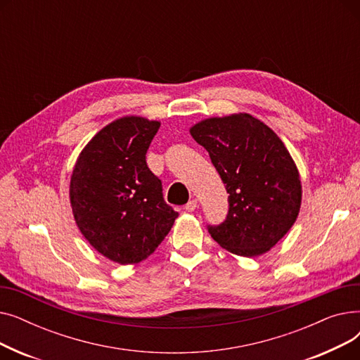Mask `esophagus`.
<instances>
[{"mask_svg":"<svg viewBox=\"0 0 360 360\" xmlns=\"http://www.w3.org/2000/svg\"><path fill=\"white\" fill-rule=\"evenodd\" d=\"M197 205H198L197 200H191V201H188V202L185 204V210H186V212H194V210L197 209Z\"/></svg>","mask_w":360,"mask_h":360,"instance_id":"esophagus-1","label":"esophagus"}]
</instances>
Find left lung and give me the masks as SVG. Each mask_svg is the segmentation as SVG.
<instances>
[{"label":"left lung","instance_id":"1","mask_svg":"<svg viewBox=\"0 0 360 360\" xmlns=\"http://www.w3.org/2000/svg\"><path fill=\"white\" fill-rule=\"evenodd\" d=\"M209 151L229 197V210L212 238L232 254L267 252L293 226L302 200L297 167L276 132L250 113L209 118L191 129Z\"/></svg>","mask_w":360,"mask_h":360}]
</instances>
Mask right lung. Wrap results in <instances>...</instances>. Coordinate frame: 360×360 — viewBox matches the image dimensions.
I'll return each instance as SVG.
<instances>
[{
  "label": "right lung",
  "mask_w": 360,
  "mask_h": 360,
  "mask_svg": "<svg viewBox=\"0 0 360 360\" xmlns=\"http://www.w3.org/2000/svg\"><path fill=\"white\" fill-rule=\"evenodd\" d=\"M159 127L141 117L110 122L83 148L71 175L70 201L80 232L122 266L153 254L178 217L146 162Z\"/></svg>",
  "instance_id": "add662e5"
}]
</instances>
